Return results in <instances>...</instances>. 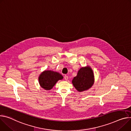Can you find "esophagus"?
I'll return each mask as SVG.
<instances>
[{
  "mask_svg": "<svg viewBox=\"0 0 131 131\" xmlns=\"http://www.w3.org/2000/svg\"><path fill=\"white\" fill-rule=\"evenodd\" d=\"M64 79H65V80H66V81L68 80V76H67V75H65V77H64Z\"/></svg>",
  "mask_w": 131,
  "mask_h": 131,
  "instance_id": "34e87169",
  "label": "esophagus"
}]
</instances>
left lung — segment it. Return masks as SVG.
<instances>
[{
	"mask_svg": "<svg viewBox=\"0 0 131 131\" xmlns=\"http://www.w3.org/2000/svg\"><path fill=\"white\" fill-rule=\"evenodd\" d=\"M94 82L93 72L89 66L80 68L77 76L72 80L73 85L79 92L88 90L92 86Z\"/></svg>",
	"mask_w": 131,
	"mask_h": 131,
	"instance_id": "left-lung-1",
	"label": "left lung"
}]
</instances>
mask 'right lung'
<instances>
[{
	"mask_svg": "<svg viewBox=\"0 0 131 131\" xmlns=\"http://www.w3.org/2000/svg\"><path fill=\"white\" fill-rule=\"evenodd\" d=\"M63 79V76L58 72L51 70H45L40 75L39 82L40 86L46 90L53 88L56 83Z\"/></svg>",
	"mask_w": 131,
	"mask_h": 131,
	"instance_id": "1",
	"label": "right lung"
}]
</instances>
